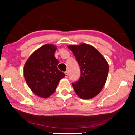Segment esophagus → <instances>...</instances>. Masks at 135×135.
Returning <instances> with one entry per match:
<instances>
[{
  "label": "esophagus",
  "instance_id": "34e87169",
  "mask_svg": "<svg viewBox=\"0 0 135 135\" xmlns=\"http://www.w3.org/2000/svg\"><path fill=\"white\" fill-rule=\"evenodd\" d=\"M65 78H68V73L67 71L65 72Z\"/></svg>",
  "mask_w": 135,
  "mask_h": 135
}]
</instances>
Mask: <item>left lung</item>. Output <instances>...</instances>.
<instances>
[{
	"instance_id": "obj_1",
	"label": "left lung",
	"mask_w": 135,
	"mask_h": 135,
	"mask_svg": "<svg viewBox=\"0 0 135 135\" xmlns=\"http://www.w3.org/2000/svg\"><path fill=\"white\" fill-rule=\"evenodd\" d=\"M80 68L81 76L72 84L78 97L89 99L99 94L106 83L109 71L108 64L100 52L86 43L69 45Z\"/></svg>"
}]
</instances>
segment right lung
Here are the masks:
<instances>
[{
    "label": "right lung",
    "mask_w": 135,
    "mask_h": 135,
    "mask_svg": "<svg viewBox=\"0 0 135 135\" xmlns=\"http://www.w3.org/2000/svg\"><path fill=\"white\" fill-rule=\"evenodd\" d=\"M55 45L46 44L37 49L27 59L24 67V76L29 88L35 95L47 98L55 92L65 74L57 66L54 56Z\"/></svg>",
    "instance_id": "obj_1"
}]
</instances>
